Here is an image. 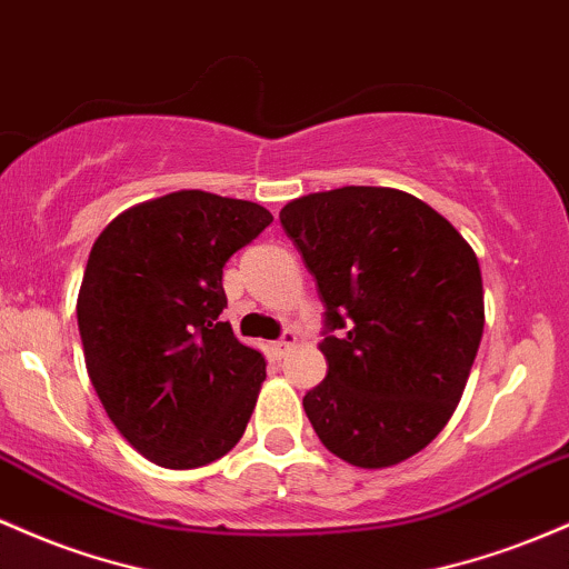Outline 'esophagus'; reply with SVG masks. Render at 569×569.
<instances>
[{"mask_svg": "<svg viewBox=\"0 0 569 569\" xmlns=\"http://www.w3.org/2000/svg\"><path fill=\"white\" fill-rule=\"evenodd\" d=\"M295 346H297V335L291 332V329H286L283 337H280V340L272 346V351H274V356H286Z\"/></svg>", "mask_w": 569, "mask_h": 569, "instance_id": "esophagus-1", "label": "esophagus"}]
</instances>
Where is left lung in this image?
I'll return each instance as SVG.
<instances>
[{
  "label": "left lung",
  "mask_w": 569,
  "mask_h": 569,
  "mask_svg": "<svg viewBox=\"0 0 569 569\" xmlns=\"http://www.w3.org/2000/svg\"><path fill=\"white\" fill-rule=\"evenodd\" d=\"M280 227L327 308V378L302 399L318 440L365 470L427 448L457 410L483 337L478 256L413 193L342 186Z\"/></svg>",
  "instance_id": "1"
}]
</instances>
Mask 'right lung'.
Wrapping results in <instances>:
<instances>
[{
    "label": "right lung",
    "mask_w": 569,
    "mask_h": 569,
    "mask_svg": "<svg viewBox=\"0 0 569 569\" xmlns=\"http://www.w3.org/2000/svg\"><path fill=\"white\" fill-rule=\"evenodd\" d=\"M270 210L172 191L123 210L97 237L78 295L86 370L127 442L167 470L221 459L248 427L267 361L237 340L223 264Z\"/></svg>",
    "instance_id": "right-lung-1"
}]
</instances>
